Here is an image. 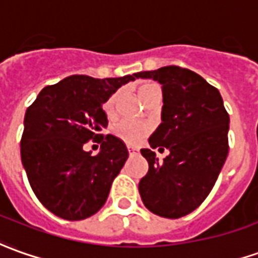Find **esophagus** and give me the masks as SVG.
<instances>
[{"label": "esophagus", "mask_w": 258, "mask_h": 258, "mask_svg": "<svg viewBox=\"0 0 258 258\" xmlns=\"http://www.w3.org/2000/svg\"><path fill=\"white\" fill-rule=\"evenodd\" d=\"M128 152L130 154H137V152H138V148H136V147H128Z\"/></svg>", "instance_id": "1"}]
</instances>
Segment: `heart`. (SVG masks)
I'll return each mask as SVG.
<instances>
[{
    "label": "heart",
    "mask_w": 258,
    "mask_h": 258,
    "mask_svg": "<svg viewBox=\"0 0 258 258\" xmlns=\"http://www.w3.org/2000/svg\"><path fill=\"white\" fill-rule=\"evenodd\" d=\"M161 90L158 85L155 83H145L140 89H138V94H140V99L143 100L144 103L147 101V99L151 96L152 93ZM115 101H117V94H113L111 97H108L107 101L103 106V111L108 120L114 118L115 117ZM151 131V127L145 122H138V121H120L115 124L113 127V136L117 137L118 140H121L122 143L130 144V145H134L138 144L144 137L148 136V133Z\"/></svg>",
    "instance_id": "1"
}]
</instances>
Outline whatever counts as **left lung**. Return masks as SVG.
<instances>
[{
  "instance_id": "1",
  "label": "left lung",
  "mask_w": 258,
  "mask_h": 258,
  "mask_svg": "<svg viewBox=\"0 0 258 258\" xmlns=\"http://www.w3.org/2000/svg\"><path fill=\"white\" fill-rule=\"evenodd\" d=\"M136 78L162 85V122L150 144L169 150L164 162L141 150L148 172L138 190L154 215L179 219L199 208L216 183L229 152V114L219 90L192 70L165 66Z\"/></svg>"
}]
</instances>
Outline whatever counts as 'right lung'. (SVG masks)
I'll return each instance as SVG.
<instances>
[{
  "mask_svg": "<svg viewBox=\"0 0 258 258\" xmlns=\"http://www.w3.org/2000/svg\"><path fill=\"white\" fill-rule=\"evenodd\" d=\"M134 79L136 75L107 79L73 75L43 87L26 108L22 165L33 194L56 216L83 220L106 203L128 150L117 137L101 134L108 124L103 104ZM90 139L100 144L94 157L83 150Z\"/></svg>",
  "mask_w": 258,
  "mask_h": 258,
  "instance_id": "1",
  "label": "right lung"
}]
</instances>
